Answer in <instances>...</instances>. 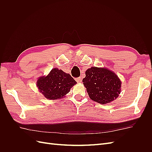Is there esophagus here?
Segmentation results:
<instances>
[{
	"mask_svg": "<svg viewBox=\"0 0 152 152\" xmlns=\"http://www.w3.org/2000/svg\"><path fill=\"white\" fill-rule=\"evenodd\" d=\"M76 80L78 82H82V78L80 77H78L77 78Z\"/></svg>",
	"mask_w": 152,
	"mask_h": 152,
	"instance_id": "34e87169",
	"label": "esophagus"
}]
</instances>
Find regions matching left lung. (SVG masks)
<instances>
[{
  "mask_svg": "<svg viewBox=\"0 0 152 152\" xmlns=\"http://www.w3.org/2000/svg\"><path fill=\"white\" fill-rule=\"evenodd\" d=\"M89 98L101 104L115 99L121 93V82L117 75L108 69L91 67L82 80Z\"/></svg>",
  "mask_w": 152,
  "mask_h": 152,
  "instance_id": "1",
  "label": "left lung"
}]
</instances>
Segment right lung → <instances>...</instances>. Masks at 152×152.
<instances>
[{"label":"right lung","instance_id":"1","mask_svg":"<svg viewBox=\"0 0 152 152\" xmlns=\"http://www.w3.org/2000/svg\"><path fill=\"white\" fill-rule=\"evenodd\" d=\"M37 83L40 92L45 98L57 99L68 93L77 82L68 73L53 68L48 76L40 77Z\"/></svg>","mask_w":152,"mask_h":152}]
</instances>
